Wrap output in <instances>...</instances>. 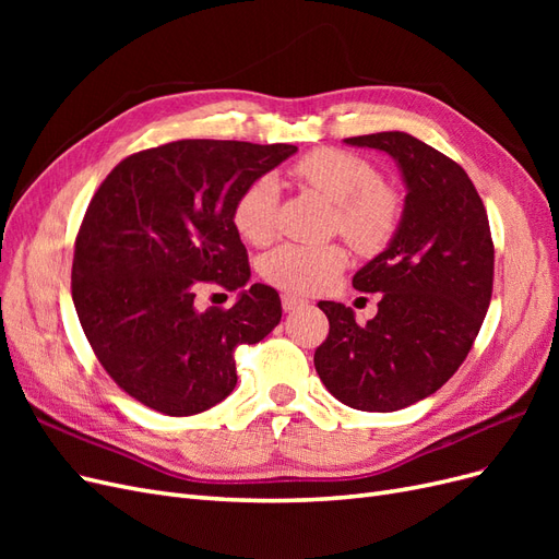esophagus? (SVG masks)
<instances>
[{
    "label": "esophagus",
    "mask_w": 559,
    "mask_h": 559,
    "mask_svg": "<svg viewBox=\"0 0 559 559\" xmlns=\"http://www.w3.org/2000/svg\"><path fill=\"white\" fill-rule=\"evenodd\" d=\"M306 306H308V300L296 296V294H284V296H282V308H284L286 312H294V310L306 308Z\"/></svg>",
    "instance_id": "obj_1"
}]
</instances>
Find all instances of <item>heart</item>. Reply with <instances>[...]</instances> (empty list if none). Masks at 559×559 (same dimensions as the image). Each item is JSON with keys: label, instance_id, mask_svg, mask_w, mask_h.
Here are the masks:
<instances>
[{"label": "heart", "instance_id": "1", "mask_svg": "<svg viewBox=\"0 0 559 559\" xmlns=\"http://www.w3.org/2000/svg\"><path fill=\"white\" fill-rule=\"evenodd\" d=\"M294 177L335 207V228L359 251L380 249L396 230L399 195L382 183L378 167L349 151L317 148L294 165ZM280 189L275 179L261 177L240 193L233 224L251 245L270 240L275 228ZM345 265L337 245L286 242L261 259V275L277 289L314 294L329 286Z\"/></svg>", "mask_w": 559, "mask_h": 559}]
</instances>
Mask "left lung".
Here are the masks:
<instances>
[{
    "label": "left lung",
    "instance_id": "obj_1",
    "mask_svg": "<svg viewBox=\"0 0 559 559\" xmlns=\"http://www.w3.org/2000/svg\"><path fill=\"white\" fill-rule=\"evenodd\" d=\"M345 144L392 156L405 200L392 240L352 280L380 294L378 314L359 326L352 308L319 300L331 331L314 368L349 408L392 413L438 392L466 359L492 298L495 247L476 186L441 151L399 130Z\"/></svg>",
    "mask_w": 559,
    "mask_h": 559
}]
</instances>
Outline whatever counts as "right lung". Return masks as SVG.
Segmentation results:
<instances>
[{"instance_id":"obj_1","label":"right lung","mask_w":559,"mask_h":559,"mask_svg":"<svg viewBox=\"0 0 559 559\" xmlns=\"http://www.w3.org/2000/svg\"><path fill=\"white\" fill-rule=\"evenodd\" d=\"M294 144L181 140L118 163L93 195L74 247L72 298L116 384L163 415H195L238 384L233 352L282 319L280 294L249 284L233 207ZM238 290L234 308H194V289Z\"/></svg>"}]
</instances>
